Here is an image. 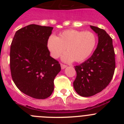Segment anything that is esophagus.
Listing matches in <instances>:
<instances>
[{
	"mask_svg": "<svg viewBox=\"0 0 124 124\" xmlns=\"http://www.w3.org/2000/svg\"><path fill=\"white\" fill-rule=\"evenodd\" d=\"M66 66H67L66 65H65V64H61V69H64L65 68H66Z\"/></svg>",
	"mask_w": 124,
	"mask_h": 124,
	"instance_id": "esophagus-1",
	"label": "esophagus"
}]
</instances>
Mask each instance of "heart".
I'll return each mask as SVG.
<instances>
[{
  "label": "heart",
  "instance_id": "b5f03b06",
  "mask_svg": "<svg viewBox=\"0 0 124 124\" xmlns=\"http://www.w3.org/2000/svg\"><path fill=\"white\" fill-rule=\"evenodd\" d=\"M96 36L91 31L66 30L59 34L58 37H49L47 46L51 56L58 58L65 51L63 56L66 62L74 61L79 63L87 59L95 48Z\"/></svg>",
  "mask_w": 124,
  "mask_h": 124
}]
</instances>
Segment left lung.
<instances>
[{
    "mask_svg": "<svg viewBox=\"0 0 124 124\" xmlns=\"http://www.w3.org/2000/svg\"><path fill=\"white\" fill-rule=\"evenodd\" d=\"M90 27L98 36L97 46L88 60L74 66L76 78L73 86L83 97L94 96L104 89L111 81L116 68L112 39L104 30Z\"/></svg>",
    "mask_w": 124,
    "mask_h": 124,
    "instance_id": "obj_1",
    "label": "left lung"
}]
</instances>
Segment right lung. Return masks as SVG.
<instances>
[{
  "mask_svg": "<svg viewBox=\"0 0 124 124\" xmlns=\"http://www.w3.org/2000/svg\"><path fill=\"white\" fill-rule=\"evenodd\" d=\"M53 28L31 24L17 30L11 43L13 81L20 91L35 99L51 96L54 78L61 71L60 64L50 56L47 46Z\"/></svg>",
  "mask_w": 124,
  "mask_h": 124,
  "instance_id": "obj_1",
  "label": "right lung"
}]
</instances>
